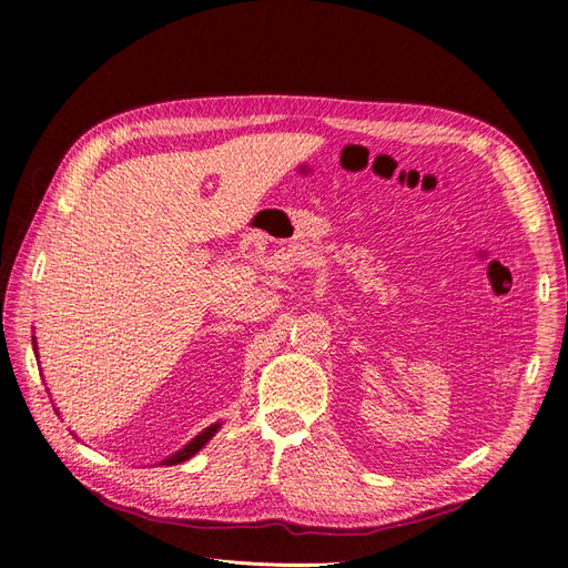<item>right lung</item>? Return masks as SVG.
Returning <instances> with one entry per match:
<instances>
[{
  "instance_id": "obj_1",
  "label": "right lung",
  "mask_w": 568,
  "mask_h": 568,
  "mask_svg": "<svg viewBox=\"0 0 568 568\" xmlns=\"http://www.w3.org/2000/svg\"><path fill=\"white\" fill-rule=\"evenodd\" d=\"M32 348L38 351V346H36V336H32ZM217 428H220V424H211L209 428H203V432L196 436V438H192L189 440L182 450H178L175 455H170L168 459H163L161 464H168V467H173V464H180V462H186L189 457H194L205 443H209L215 434H217Z\"/></svg>"
}]
</instances>
